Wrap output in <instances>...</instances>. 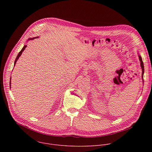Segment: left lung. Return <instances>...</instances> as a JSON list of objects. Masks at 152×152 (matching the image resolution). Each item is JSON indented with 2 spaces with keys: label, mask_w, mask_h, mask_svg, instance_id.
<instances>
[{
  "label": "left lung",
  "mask_w": 152,
  "mask_h": 152,
  "mask_svg": "<svg viewBox=\"0 0 152 152\" xmlns=\"http://www.w3.org/2000/svg\"><path fill=\"white\" fill-rule=\"evenodd\" d=\"M139 59H140V61H141V69H142V81L144 82V79H143V74H144V64H143V62H142V58L139 55Z\"/></svg>",
  "instance_id": "8db88e82"
}]
</instances>
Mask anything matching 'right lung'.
<instances>
[{"label":"right lung","instance_id":"add662e5","mask_svg":"<svg viewBox=\"0 0 152 152\" xmlns=\"http://www.w3.org/2000/svg\"><path fill=\"white\" fill-rule=\"evenodd\" d=\"M31 39V38H30V39ZM32 39H34V38H32ZM26 46H24V47H23V49H21V51H20V52H19V53H18V55H17V58H16V59H15V62H14V66H15V63H16V62H17V59H18V58H19V57H20V56H21V53H22V52H23V50H25V48H26ZM10 84H11V81H10ZM10 86H11V85H10ZM10 88H11V86H10Z\"/></svg>","mask_w":152,"mask_h":152}]
</instances>
